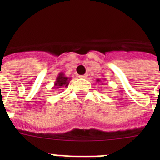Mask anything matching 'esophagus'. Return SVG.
I'll list each match as a JSON object with an SVG mask.
<instances>
[{"label":"esophagus","mask_w":160,"mask_h":160,"mask_svg":"<svg viewBox=\"0 0 160 160\" xmlns=\"http://www.w3.org/2000/svg\"><path fill=\"white\" fill-rule=\"evenodd\" d=\"M87 77V74H85V75H80V78H82V79H85V78Z\"/></svg>","instance_id":"1"}]
</instances>
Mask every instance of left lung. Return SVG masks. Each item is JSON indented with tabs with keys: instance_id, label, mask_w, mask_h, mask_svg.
I'll list each match as a JSON object with an SVG mask.
<instances>
[{
	"instance_id": "left-lung-1",
	"label": "left lung",
	"mask_w": 160,
	"mask_h": 160,
	"mask_svg": "<svg viewBox=\"0 0 160 160\" xmlns=\"http://www.w3.org/2000/svg\"><path fill=\"white\" fill-rule=\"evenodd\" d=\"M105 80V78H103V79H101V80H100V79H97V82H101V83H102V85H104L102 81H104Z\"/></svg>"
}]
</instances>
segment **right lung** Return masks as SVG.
Returning a JSON list of instances; mask_svg holds the SVG:
<instances>
[{"label": "right lung", "instance_id": "right-lung-1", "mask_svg": "<svg viewBox=\"0 0 160 160\" xmlns=\"http://www.w3.org/2000/svg\"><path fill=\"white\" fill-rule=\"evenodd\" d=\"M70 80H71V78L66 77L63 72L59 73L57 77H56V80L55 81V85L53 86V89L66 88L68 86V85H69Z\"/></svg>", "mask_w": 160, "mask_h": 160}]
</instances>
